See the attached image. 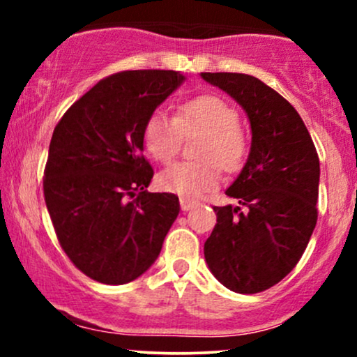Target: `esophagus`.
I'll list each match as a JSON object with an SVG mask.
<instances>
[{"instance_id":"1","label":"esophagus","mask_w":357,"mask_h":357,"mask_svg":"<svg viewBox=\"0 0 357 357\" xmlns=\"http://www.w3.org/2000/svg\"><path fill=\"white\" fill-rule=\"evenodd\" d=\"M179 204H181L183 211H188V210H191L192 206H195L196 202H192V199H190V198H184V196H183V198L179 199Z\"/></svg>"}]
</instances>
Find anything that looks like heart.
<instances>
[{
  "mask_svg": "<svg viewBox=\"0 0 357 357\" xmlns=\"http://www.w3.org/2000/svg\"><path fill=\"white\" fill-rule=\"evenodd\" d=\"M203 134L196 155L203 161H181L158 176L161 190L196 198L220 184V167L235 173L243 166L248 142L240 129L238 112L221 97L198 96L183 102L174 119L155 112L142 132L146 153L159 162H169L179 153L183 137Z\"/></svg>",
  "mask_w": 357,
  "mask_h": 357,
  "instance_id": "b5f03b06",
  "label": "heart"
}]
</instances>
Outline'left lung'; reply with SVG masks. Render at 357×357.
I'll list each match as a JSON object with an SVG mask.
<instances>
[{"label":"left lung","instance_id":"8db88e82","mask_svg":"<svg viewBox=\"0 0 357 357\" xmlns=\"http://www.w3.org/2000/svg\"><path fill=\"white\" fill-rule=\"evenodd\" d=\"M247 112L252 147L227 190L238 206H215L216 225L204 241L211 273L227 289L257 294L292 272L317 223L319 155L296 109L247 73H202Z\"/></svg>","mask_w":357,"mask_h":357}]
</instances>
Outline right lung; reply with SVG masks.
I'll use <instances>...</instances> for the list:
<instances>
[{"instance_id": "add662e5", "label": "right lung", "mask_w": 357, "mask_h": 357, "mask_svg": "<svg viewBox=\"0 0 357 357\" xmlns=\"http://www.w3.org/2000/svg\"><path fill=\"white\" fill-rule=\"evenodd\" d=\"M184 75L127 70L102 79L56 124L45 166V203L61 248L85 275L107 285L141 277L159 257L179 199L146 190L147 119Z\"/></svg>"}]
</instances>
